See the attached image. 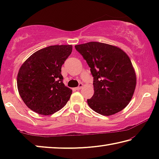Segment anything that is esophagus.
I'll list each match as a JSON object with an SVG mask.
<instances>
[{
    "mask_svg": "<svg viewBox=\"0 0 159 159\" xmlns=\"http://www.w3.org/2000/svg\"><path fill=\"white\" fill-rule=\"evenodd\" d=\"M83 85L82 84V83H79V86H78V87H76V88H75V89H76V90H80V88H81L82 87H83Z\"/></svg>",
    "mask_w": 159,
    "mask_h": 159,
    "instance_id": "34e87169",
    "label": "esophagus"
}]
</instances>
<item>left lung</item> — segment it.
<instances>
[{"label":"left lung","mask_w":159,"mask_h":159,"mask_svg":"<svg viewBox=\"0 0 159 159\" xmlns=\"http://www.w3.org/2000/svg\"><path fill=\"white\" fill-rule=\"evenodd\" d=\"M90 67L94 95L88 99L93 111L103 116L119 112L128 105L136 86L130 58L119 48L99 42L75 45Z\"/></svg>","instance_id":"left-lung-1"}]
</instances>
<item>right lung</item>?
Masks as SVG:
<instances>
[{
    "instance_id": "add662e5",
    "label": "right lung",
    "mask_w": 159,
    "mask_h": 159,
    "mask_svg": "<svg viewBox=\"0 0 159 159\" xmlns=\"http://www.w3.org/2000/svg\"><path fill=\"white\" fill-rule=\"evenodd\" d=\"M71 52V45H51L32 54L21 66L18 91L32 111L47 116L66 105L72 90L64 85L61 71Z\"/></svg>"
}]
</instances>
